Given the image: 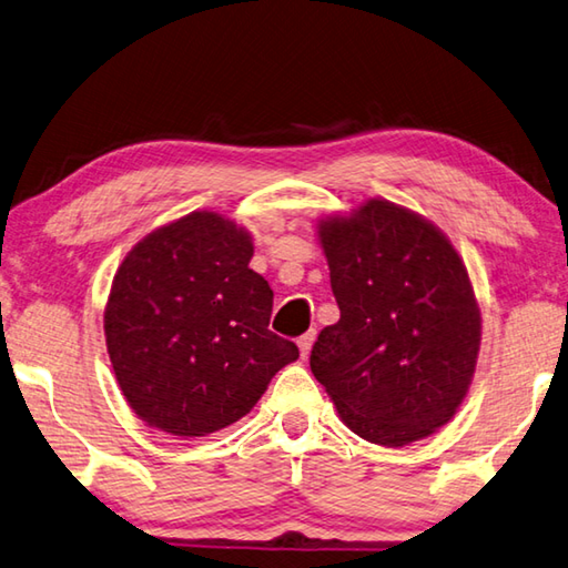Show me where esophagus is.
I'll list each match as a JSON object with an SVG mask.
<instances>
[{
	"mask_svg": "<svg viewBox=\"0 0 568 568\" xmlns=\"http://www.w3.org/2000/svg\"><path fill=\"white\" fill-rule=\"evenodd\" d=\"M313 343H315V329H307L305 335L297 337V347H301V355H303V357L311 355Z\"/></svg>",
	"mask_w": 568,
	"mask_h": 568,
	"instance_id": "34e87169",
	"label": "esophagus"
}]
</instances>
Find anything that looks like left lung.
Wrapping results in <instances>:
<instances>
[{
    "instance_id": "left-lung-1",
    "label": "left lung",
    "mask_w": 568,
    "mask_h": 568,
    "mask_svg": "<svg viewBox=\"0 0 568 568\" xmlns=\"http://www.w3.org/2000/svg\"><path fill=\"white\" fill-rule=\"evenodd\" d=\"M317 239L339 320L311 369L345 425L402 447L447 425L477 367L481 313L459 253L435 223L385 199L327 215Z\"/></svg>"
}]
</instances>
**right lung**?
Instances as JSON below:
<instances>
[{
  "mask_svg": "<svg viewBox=\"0 0 568 568\" xmlns=\"http://www.w3.org/2000/svg\"><path fill=\"white\" fill-rule=\"evenodd\" d=\"M251 257V233L213 211L161 225L123 257L104 311L106 349L149 427L181 439L229 427L301 357L267 329L273 291Z\"/></svg>",
  "mask_w": 568,
  "mask_h": 568,
  "instance_id": "1",
  "label": "right lung"
}]
</instances>
